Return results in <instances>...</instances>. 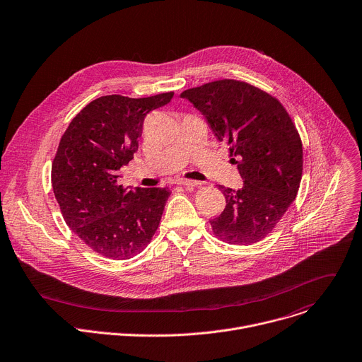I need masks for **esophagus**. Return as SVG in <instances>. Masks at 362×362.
<instances>
[{"mask_svg":"<svg viewBox=\"0 0 362 362\" xmlns=\"http://www.w3.org/2000/svg\"><path fill=\"white\" fill-rule=\"evenodd\" d=\"M177 185H182V186H185V187H190V189H193V187H197L200 183H199V182H196V180L179 179V180H177Z\"/></svg>","mask_w":362,"mask_h":362,"instance_id":"obj_1","label":"esophagus"}]
</instances>
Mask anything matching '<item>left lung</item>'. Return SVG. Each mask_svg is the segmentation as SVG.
<instances>
[{
  "label": "left lung",
  "instance_id": "1",
  "mask_svg": "<svg viewBox=\"0 0 362 362\" xmlns=\"http://www.w3.org/2000/svg\"><path fill=\"white\" fill-rule=\"evenodd\" d=\"M202 112L243 179V187L218 186L223 213L210 220L228 245L264 238L294 202L303 176V145L279 99L242 81L220 79L180 93Z\"/></svg>",
  "mask_w": 362,
  "mask_h": 362
}]
</instances>
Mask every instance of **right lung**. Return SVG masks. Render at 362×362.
I'll use <instances>...</instances> for the list:
<instances>
[{"label":"right lung","instance_id":"right-lung-1","mask_svg":"<svg viewBox=\"0 0 362 362\" xmlns=\"http://www.w3.org/2000/svg\"><path fill=\"white\" fill-rule=\"evenodd\" d=\"M173 98L106 95L88 103L61 138L52 189L64 220L93 252L112 260L141 253L159 227L170 192L124 189L117 170L138 151L145 116Z\"/></svg>","mask_w":362,"mask_h":362}]
</instances>
